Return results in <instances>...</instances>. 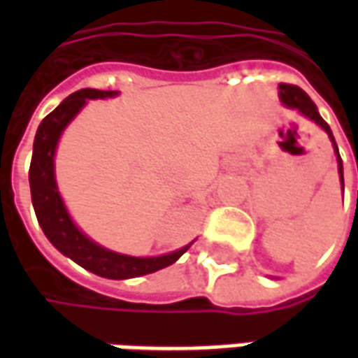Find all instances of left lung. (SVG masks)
Wrapping results in <instances>:
<instances>
[{
	"instance_id": "8db88e82",
	"label": "left lung",
	"mask_w": 358,
	"mask_h": 358,
	"mask_svg": "<svg viewBox=\"0 0 358 358\" xmlns=\"http://www.w3.org/2000/svg\"><path fill=\"white\" fill-rule=\"evenodd\" d=\"M278 90H280V92H278V95H280V101L284 103L285 107L299 110L303 117H307L308 120L316 122V124L322 128L324 132L328 134L331 145H334V153H336V157H338L339 182H341V187H343V163H341V157H339L338 143H336V140H334V134H331L330 126H328V122L320 117V113H318V109H316V105L313 103V99H310L303 90L297 88V86H292V84H280Z\"/></svg>"
}]
</instances>
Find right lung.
I'll list each match as a JSON object with an SVG mask.
<instances>
[{"label": "right lung", "instance_id": "add662e5", "mask_svg": "<svg viewBox=\"0 0 358 358\" xmlns=\"http://www.w3.org/2000/svg\"><path fill=\"white\" fill-rule=\"evenodd\" d=\"M117 95L118 92H113V90L84 88L69 95L65 101H61L57 109L51 110L38 126L28 180H30V194H32L36 217L45 238L53 243V248L59 249L69 259H73L76 264H80L82 268L90 270L97 276L109 278V280H128V278L143 276L164 266H171L186 253L195 240L164 255H122L90 240L88 236L74 224V220L69 215L65 201L59 194L57 180H55V151H57L59 140L66 126L84 109L88 99H105V97H117Z\"/></svg>", "mask_w": 358, "mask_h": 358}]
</instances>
